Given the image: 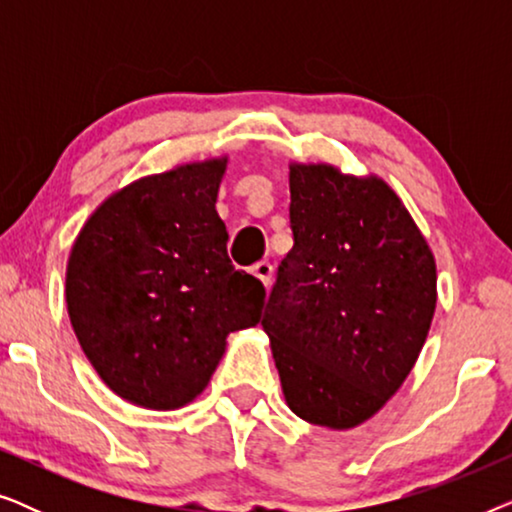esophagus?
I'll use <instances>...</instances> for the list:
<instances>
[{
  "mask_svg": "<svg viewBox=\"0 0 512 512\" xmlns=\"http://www.w3.org/2000/svg\"><path fill=\"white\" fill-rule=\"evenodd\" d=\"M251 272H254V275L261 279L265 286H270V282H272V263L270 261H258L254 268H251Z\"/></svg>",
  "mask_w": 512,
  "mask_h": 512,
  "instance_id": "1",
  "label": "esophagus"
}]
</instances>
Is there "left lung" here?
Here are the masks:
<instances>
[{"label":"left lung","instance_id":"obj_1","mask_svg":"<svg viewBox=\"0 0 512 512\" xmlns=\"http://www.w3.org/2000/svg\"><path fill=\"white\" fill-rule=\"evenodd\" d=\"M293 249L263 312L284 398L300 419L352 429L415 366L436 310V261L382 179L291 165Z\"/></svg>","mask_w":512,"mask_h":512}]
</instances>
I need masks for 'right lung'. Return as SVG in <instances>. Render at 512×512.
Listing matches in <instances>:
<instances>
[{"mask_svg": "<svg viewBox=\"0 0 512 512\" xmlns=\"http://www.w3.org/2000/svg\"><path fill=\"white\" fill-rule=\"evenodd\" d=\"M226 158L125 186L97 207L67 265V310L88 361L125 401L191 403L228 333L256 326L261 279L235 270L216 214Z\"/></svg>", "mask_w": 512, "mask_h": 512, "instance_id": "add662e5", "label": "right lung"}]
</instances>
